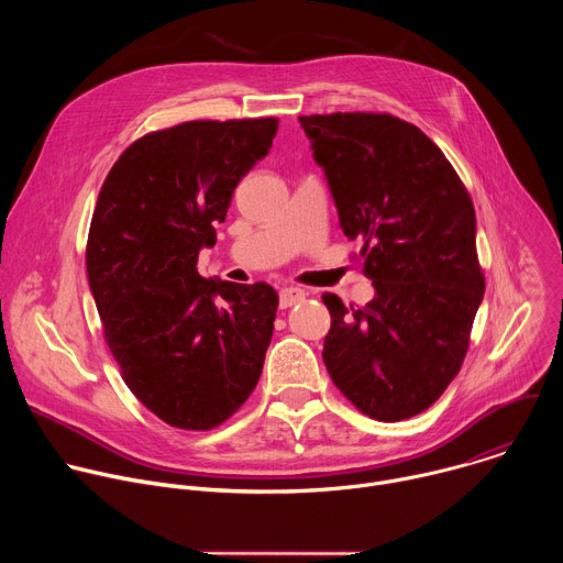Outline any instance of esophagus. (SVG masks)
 <instances>
[{
  "mask_svg": "<svg viewBox=\"0 0 563 563\" xmlns=\"http://www.w3.org/2000/svg\"><path fill=\"white\" fill-rule=\"evenodd\" d=\"M305 296H307V291L300 287H285V289H280V307L287 309V307L305 300Z\"/></svg>",
  "mask_w": 563,
  "mask_h": 563,
  "instance_id": "1",
  "label": "esophagus"
}]
</instances>
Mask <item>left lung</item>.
Masks as SVG:
<instances>
[{
	"label": "left lung",
	"instance_id": "1",
	"mask_svg": "<svg viewBox=\"0 0 563 563\" xmlns=\"http://www.w3.org/2000/svg\"><path fill=\"white\" fill-rule=\"evenodd\" d=\"M298 120L376 289L365 307L323 294L332 316L325 367L363 415L383 423L410 419L459 374L484 300L474 205L443 151L406 120Z\"/></svg>",
	"mask_w": 563,
	"mask_h": 563
}]
</instances>
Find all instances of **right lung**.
Returning <instances> with one entry per match:
<instances>
[{
	"mask_svg": "<svg viewBox=\"0 0 563 563\" xmlns=\"http://www.w3.org/2000/svg\"><path fill=\"white\" fill-rule=\"evenodd\" d=\"M276 131V118H250L146 133L98 196L87 274L104 341L140 404L180 430L224 423L263 372L276 289L202 278L196 263Z\"/></svg>",
	"mask_w": 563,
	"mask_h": 563,
	"instance_id": "obj_1",
	"label": "right lung"
}]
</instances>
